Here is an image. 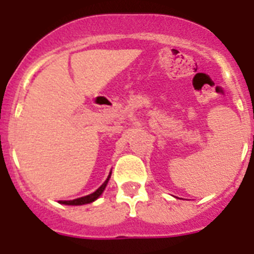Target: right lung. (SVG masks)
Here are the masks:
<instances>
[{
	"mask_svg": "<svg viewBox=\"0 0 254 254\" xmlns=\"http://www.w3.org/2000/svg\"><path fill=\"white\" fill-rule=\"evenodd\" d=\"M109 177H111V176H109ZM109 177H108L107 181H105L104 183H103V185L100 186V187L98 188L95 192H94V193L87 194V196H84V197H80V198L72 199V201H60V203H64V205H75V206H77V205H85V203L93 202V201H95V199L103 193V190H105V186H107L108 181H109Z\"/></svg>",
	"mask_w": 254,
	"mask_h": 254,
	"instance_id": "1",
	"label": "right lung"
}]
</instances>
